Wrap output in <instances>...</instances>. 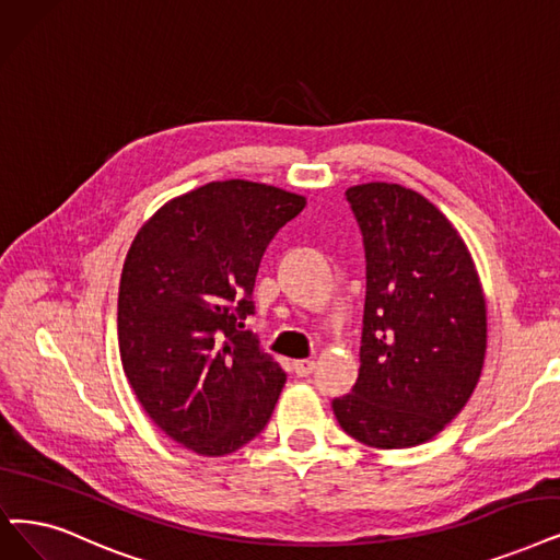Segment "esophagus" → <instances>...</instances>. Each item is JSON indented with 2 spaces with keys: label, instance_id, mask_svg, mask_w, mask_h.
Returning <instances> with one entry per match:
<instances>
[{
  "label": "esophagus",
  "instance_id": "esophagus-1",
  "mask_svg": "<svg viewBox=\"0 0 560 560\" xmlns=\"http://www.w3.org/2000/svg\"><path fill=\"white\" fill-rule=\"evenodd\" d=\"M294 372L296 376H310L312 370H315V361H294Z\"/></svg>",
  "mask_w": 560,
  "mask_h": 560
}]
</instances>
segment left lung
<instances>
[{
    "label": "left lung",
    "mask_w": 560,
    "mask_h": 560,
    "mask_svg": "<svg viewBox=\"0 0 560 560\" xmlns=\"http://www.w3.org/2000/svg\"><path fill=\"white\" fill-rule=\"evenodd\" d=\"M368 259L361 372L332 399L340 428L370 448L428 443L474 395L487 303L464 238L428 197L399 184L351 186Z\"/></svg>",
    "instance_id": "obj_1"
}]
</instances>
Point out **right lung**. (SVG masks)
I'll return each instance as SVG.
<instances>
[{"mask_svg":"<svg viewBox=\"0 0 560 560\" xmlns=\"http://www.w3.org/2000/svg\"><path fill=\"white\" fill-rule=\"evenodd\" d=\"M305 197L230 178L178 195L130 243L119 353L147 416L184 448L222 457L271 418L287 376L243 319L268 241Z\"/></svg>","mask_w":560,"mask_h":560,"instance_id":"obj_1","label":"right lung"}]
</instances>
